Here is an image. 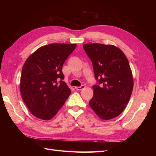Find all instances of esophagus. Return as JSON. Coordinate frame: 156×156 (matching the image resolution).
Wrapping results in <instances>:
<instances>
[{"instance_id": "obj_1", "label": "esophagus", "mask_w": 156, "mask_h": 156, "mask_svg": "<svg viewBox=\"0 0 156 156\" xmlns=\"http://www.w3.org/2000/svg\"><path fill=\"white\" fill-rule=\"evenodd\" d=\"M84 87H85L84 85H81V87H75V89H76L77 90H81L83 89Z\"/></svg>"}]
</instances>
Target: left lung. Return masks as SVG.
<instances>
[{"instance_id":"1","label":"left lung","mask_w":156,"mask_h":156,"mask_svg":"<svg viewBox=\"0 0 156 156\" xmlns=\"http://www.w3.org/2000/svg\"><path fill=\"white\" fill-rule=\"evenodd\" d=\"M83 49L91 60L98 84L89 105L102 120H109L123 112L133 88L129 64L124 53L112 45L87 44Z\"/></svg>"}]
</instances>
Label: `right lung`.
I'll list each match as a JSON object with an SVG mask.
<instances>
[{"mask_svg":"<svg viewBox=\"0 0 156 156\" xmlns=\"http://www.w3.org/2000/svg\"><path fill=\"white\" fill-rule=\"evenodd\" d=\"M76 46L51 44L41 47L23 65L21 94L30 112L38 119L48 120L54 117L70 95L62 69Z\"/></svg>","mask_w":156,"mask_h":156,"instance_id":"1","label":"right lung"}]
</instances>
